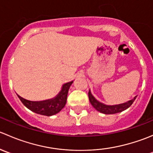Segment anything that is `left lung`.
<instances>
[{
  "label": "left lung",
  "instance_id": "8db88e82",
  "mask_svg": "<svg viewBox=\"0 0 153 153\" xmlns=\"http://www.w3.org/2000/svg\"><path fill=\"white\" fill-rule=\"evenodd\" d=\"M88 95H89V99L90 101L91 104L92 106L95 108L96 110H98V112H101V113L106 114V115H109V114H115L118 113V112H121L122 111L125 110L127 108H129V106L132 104V103L134 102V101L135 100L137 96H135L133 99L130 100V101H127V102L124 103V104H118V105H106V104H102V103L99 102L98 101H97L95 98V97L92 95L91 93V91L89 90L88 92Z\"/></svg>",
  "mask_w": 153,
  "mask_h": 153
}]
</instances>
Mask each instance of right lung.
<instances>
[{
    "label": "right lung",
    "mask_w": 153,
    "mask_h": 153,
    "mask_svg": "<svg viewBox=\"0 0 153 153\" xmlns=\"http://www.w3.org/2000/svg\"><path fill=\"white\" fill-rule=\"evenodd\" d=\"M73 81L64 84L61 92L57 95L56 97L46 101H31L24 99L18 95V96L23 104L31 111L40 115L51 116L59 112L65 106L67 103L68 91Z\"/></svg>",
    "instance_id": "obj_1"
}]
</instances>
